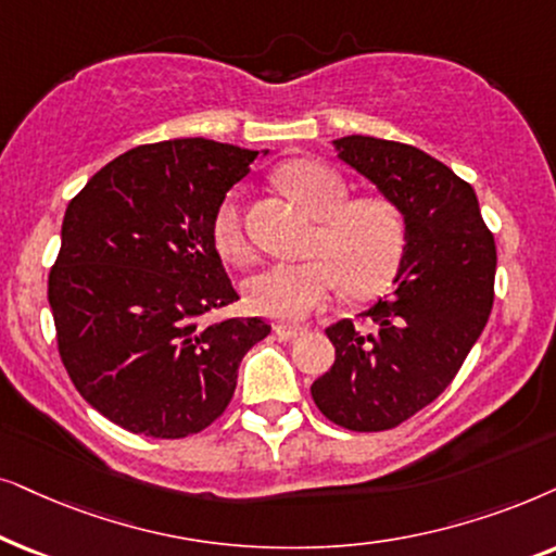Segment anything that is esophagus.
Returning a JSON list of instances; mask_svg holds the SVG:
<instances>
[{
	"label": "esophagus",
	"mask_w": 556,
	"mask_h": 556,
	"mask_svg": "<svg viewBox=\"0 0 556 556\" xmlns=\"http://www.w3.org/2000/svg\"><path fill=\"white\" fill-rule=\"evenodd\" d=\"M307 328H302V325H277L274 332H277L279 340H294L298 336H302Z\"/></svg>",
	"instance_id": "obj_1"
}]
</instances>
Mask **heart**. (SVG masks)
<instances>
[{"label":"heart","mask_w":556,"mask_h":556,"mask_svg":"<svg viewBox=\"0 0 556 556\" xmlns=\"http://www.w3.org/2000/svg\"><path fill=\"white\" fill-rule=\"evenodd\" d=\"M279 185L309 218L320 220L309 241L307 262L264 266L243 282L251 313L294 323L330 300L340 287L351 298L379 292L394 277L406 249L402 211L389 198L351 201V188L336 169L300 160L279 169ZM213 243L228 258H249L241 205L228 195L213 216Z\"/></svg>","instance_id":"b5f03b06"}]
</instances>
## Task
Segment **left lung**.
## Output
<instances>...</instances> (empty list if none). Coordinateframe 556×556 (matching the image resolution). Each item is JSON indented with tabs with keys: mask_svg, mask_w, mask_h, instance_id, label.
<instances>
[{
	"mask_svg": "<svg viewBox=\"0 0 556 556\" xmlns=\"http://www.w3.org/2000/svg\"><path fill=\"white\" fill-rule=\"evenodd\" d=\"M338 157L402 211L406 249L394 292L364 323L330 325L336 364L309 391L325 417L353 432L402 425L450 387L493 307L495 241L476 190L412 144L336 139Z\"/></svg>",
	"mask_w": 556,
	"mask_h": 556,
	"instance_id": "1",
	"label": "left lung"
}]
</instances>
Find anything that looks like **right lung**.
<instances>
[{"label": "right lung", "instance_id": "obj_1", "mask_svg": "<svg viewBox=\"0 0 556 556\" xmlns=\"http://www.w3.org/2000/svg\"><path fill=\"white\" fill-rule=\"evenodd\" d=\"M254 150L167 139L124 152L68 203L48 277L58 353L78 394L114 425L180 440L226 412L262 317L201 323L239 300L213 216Z\"/></svg>", "mask_w": 556, "mask_h": 556}]
</instances>
